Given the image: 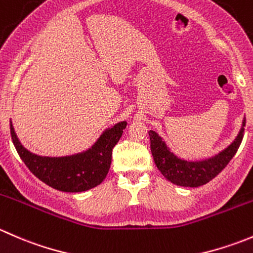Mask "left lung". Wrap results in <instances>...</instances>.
I'll list each match as a JSON object with an SVG mask.
<instances>
[{
	"label": "left lung",
	"mask_w": 253,
	"mask_h": 253,
	"mask_svg": "<svg viewBox=\"0 0 253 253\" xmlns=\"http://www.w3.org/2000/svg\"><path fill=\"white\" fill-rule=\"evenodd\" d=\"M245 124L246 119L242 120L240 132L230 145L218 154L202 160H185L178 158L157 132L149 131L150 150L155 165L163 176L174 185L183 187H198L205 185L215 177L236 154L244 137Z\"/></svg>",
	"instance_id": "8db88e82"
}]
</instances>
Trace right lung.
Returning <instances> with one entry per match:
<instances>
[{"instance_id": "1", "label": "right lung", "mask_w": 253, "mask_h": 253, "mask_svg": "<svg viewBox=\"0 0 253 253\" xmlns=\"http://www.w3.org/2000/svg\"><path fill=\"white\" fill-rule=\"evenodd\" d=\"M127 122L106 128L89 149L67 157H42L29 152L18 139L11 122V136L20 159L39 180L62 192H83L100 185L111 165L112 149Z\"/></svg>"}]
</instances>
